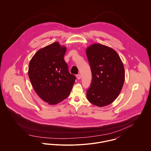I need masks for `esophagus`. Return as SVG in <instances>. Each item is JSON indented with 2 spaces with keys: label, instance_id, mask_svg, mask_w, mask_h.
I'll return each mask as SVG.
<instances>
[{
  "label": "esophagus",
  "instance_id": "1",
  "mask_svg": "<svg viewBox=\"0 0 151 151\" xmlns=\"http://www.w3.org/2000/svg\"><path fill=\"white\" fill-rule=\"evenodd\" d=\"M76 78H77V79H81V75H80V74H78V75H76Z\"/></svg>",
  "mask_w": 151,
  "mask_h": 151
}]
</instances>
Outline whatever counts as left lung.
Segmentation results:
<instances>
[{
    "mask_svg": "<svg viewBox=\"0 0 151 151\" xmlns=\"http://www.w3.org/2000/svg\"><path fill=\"white\" fill-rule=\"evenodd\" d=\"M92 80L86 91L91 103L99 107L111 104L119 96L125 78L124 68L118 53L113 49L93 43L86 49Z\"/></svg>",
    "mask_w": 151,
    "mask_h": 151,
    "instance_id": "left-lung-1",
    "label": "left lung"
}]
</instances>
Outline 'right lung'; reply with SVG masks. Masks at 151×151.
Here are the masks:
<instances>
[{
  "instance_id": "obj_1",
  "label": "right lung",
  "mask_w": 151,
  "mask_h": 151,
  "mask_svg": "<svg viewBox=\"0 0 151 151\" xmlns=\"http://www.w3.org/2000/svg\"><path fill=\"white\" fill-rule=\"evenodd\" d=\"M67 47L55 42L36 52L29 64L28 76L38 96L51 105L65 99L76 78L64 60Z\"/></svg>"
}]
</instances>
